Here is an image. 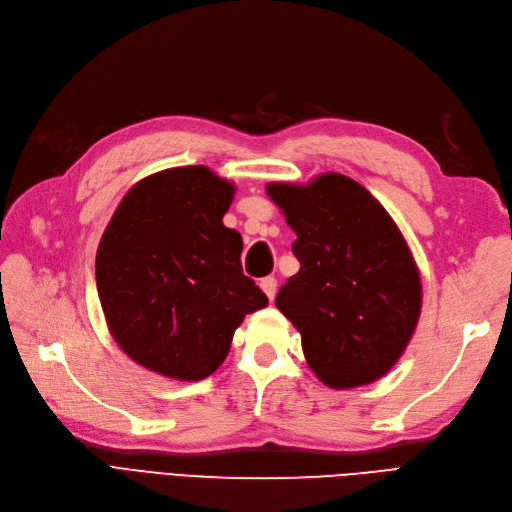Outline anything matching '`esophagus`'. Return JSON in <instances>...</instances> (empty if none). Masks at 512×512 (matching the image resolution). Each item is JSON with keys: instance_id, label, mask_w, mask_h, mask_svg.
<instances>
[{"instance_id": "34e87169", "label": "esophagus", "mask_w": 512, "mask_h": 512, "mask_svg": "<svg viewBox=\"0 0 512 512\" xmlns=\"http://www.w3.org/2000/svg\"><path fill=\"white\" fill-rule=\"evenodd\" d=\"M260 288L265 290V295H267L269 299H273V297H275V290H278V280L271 278V275H269V278H262V280H260Z\"/></svg>"}]
</instances>
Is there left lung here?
<instances>
[{
    "label": "left lung",
    "instance_id": "obj_1",
    "mask_svg": "<svg viewBox=\"0 0 512 512\" xmlns=\"http://www.w3.org/2000/svg\"><path fill=\"white\" fill-rule=\"evenodd\" d=\"M267 191L297 234L299 260L275 306L301 331L310 368L336 390L377 381L405 351L420 314V275L403 234L349 176Z\"/></svg>",
    "mask_w": 512,
    "mask_h": 512
}]
</instances>
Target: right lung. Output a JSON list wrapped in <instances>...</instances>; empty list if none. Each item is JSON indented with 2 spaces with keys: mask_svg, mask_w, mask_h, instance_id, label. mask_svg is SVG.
Wrapping results in <instances>:
<instances>
[{
  "mask_svg": "<svg viewBox=\"0 0 512 512\" xmlns=\"http://www.w3.org/2000/svg\"><path fill=\"white\" fill-rule=\"evenodd\" d=\"M234 187L204 165L153 174L122 198L96 252L109 331L137 364L200 381L224 362L245 314L267 295L222 224Z\"/></svg>",
  "mask_w": 512,
  "mask_h": 512,
  "instance_id": "1",
  "label": "right lung"
}]
</instances>
